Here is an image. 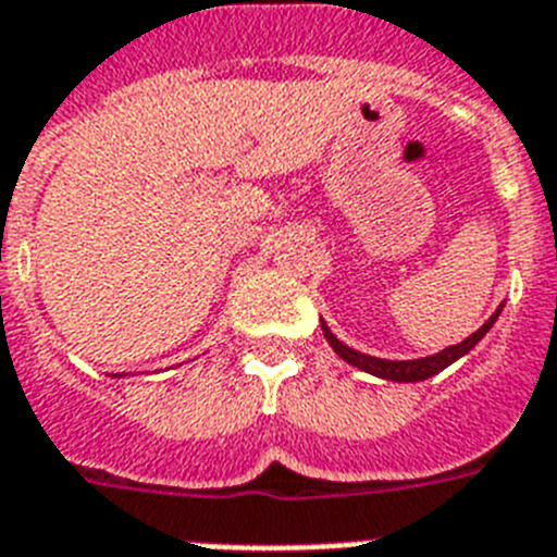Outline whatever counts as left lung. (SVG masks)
<instances>
[{"instance_id":"left-lung-1","label":"left lung","mask_w":557,"mask_h":557,"mask_svg":"<svg viewBox=\"0 0 557 557\" xmlns=\"http://www.w3.org/2000/svg\"><path fill=\"white\" fill-rule=\"evenodd\" d=\"M499 311L502 306L496 308V313H493L491 319H487L485 325L480 327L476 333H471V336L466 338V342H459V345H451L446 347L443 352H434V356H429V359H414V361H386V359H375V356H364V352L352 350V347L342 345L336 336L331 333V327L322 322V333H325L327 345L336 350L338 359H345L347 364L359 367V370L370 372V375H379V379H386V381H400V384H412V381H425L432 379V375H437V372L446 370L448 364H454L457 359H462L471 347L480 345V338L485 336L487 331L493 327V322L499 319Z\"/></svg>"}]
</instances>
